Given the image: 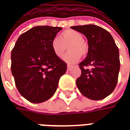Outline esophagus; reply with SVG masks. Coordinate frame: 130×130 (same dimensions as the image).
Wrapping results in <instances>:
<instances>
[{
    "mask_svg": "<svg viewBox=\"0 0 130 130\" xmlns=\"http://www.w3.org/2000/svg\"><path fill=\"white\" fill-rule=\"evenodd\" d=\"M72 65H68V70H71V68H72Z\"/></svg>",
    "mask_w": 130,
    "mask_h": 130,
    "instance_id": "1",
    "label": "esophagus"
}]
</instances>
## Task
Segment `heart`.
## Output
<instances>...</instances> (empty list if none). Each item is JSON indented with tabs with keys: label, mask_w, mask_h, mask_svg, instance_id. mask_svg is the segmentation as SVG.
Instances as JSON below:
<instances>
[{
	"label": "heart",
	"mask_w": 130,
	"mask_h": 130,
	"mask_svg": "<svg viewBox=\"0 0 130 130\" xmlns=\"http://www.w3.org/2000/svg\"><path fill=\"white\" fill-rule=\"evenodd\" d=\"M52 51L58 58L63 57L68 46L69 52L64 57V60L68 63H75L82 56H86L88 52V44L83 39L81 32L73 29H66L60 35L55 37L51 43Z\"/></svg>",
	"instance_id": "obj_1"
}]
</instances>
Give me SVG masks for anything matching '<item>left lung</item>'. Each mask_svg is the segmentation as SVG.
I'll list each match as a JSON object with an SVG mask.
<instances>
[{
  "label": "left lung",
  "instance_id": "left-lung-1",
  "mask_svg": "<svg viewBox=\"0 0 130 130\" xmlns=\"http://www.w3.org/2000/svg\"><path fill=\"white\" fill-rule=\"evenodd\" d=\"M86 37L88 52L79 64L82 74L76 79L82 95L93 100L106 98L114 90L120 70L119 51L111 35L95 25L72 26ZM91 66L90 70L87 67Z\"/></svg>",
  "mask_w": 130,
  "mask_h": 130
}]
</instances>
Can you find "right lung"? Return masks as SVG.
Masks as SVG:
<instances>
[{
  "instance_id": "right-lung-1",
  "label": "right lung",
  "mask_w": 130,
  "mask_h": 130,
  "mask_svg": "<svg viewBox=\"0 0 130 130\" xmlns=\"http://www.w3.org/2000/svg\"><path fill=\"white\" fill-rule=\"evenodd\" d=\"M62 28L40 26L21 34L11 54V70L19 92L32 103L54 95L67 64L52 51V40Z\"/></svg>"
}]
</instances>
